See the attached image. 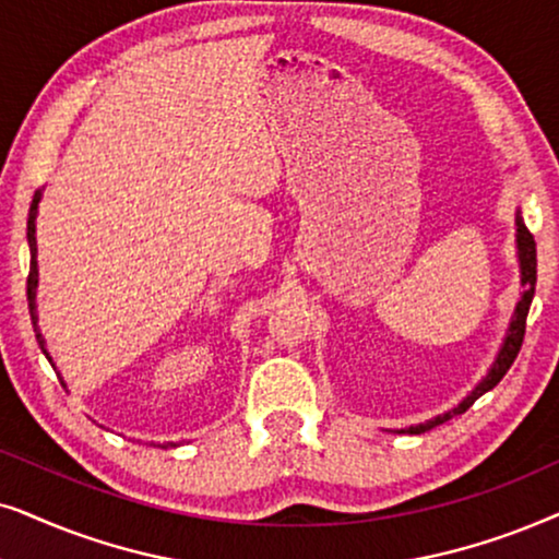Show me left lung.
<instances>
[{
    "label": "left lung",
    "instance_id": "1",
    "mask_svg": "<svg viewBox=\"0 0 559 559\" xmlns=\"http://www.w3.org/2000/svg\"><path fill=\"white\" fill-rule=\"evenodd\" d=\"M516 250H519V271H522L524 294H522V299H519L516 309H513L509 332H506L503 345H501V349H498L493 366H490L486 378H483V381L475 385V389L467 393V396L460 401L455 408H450V412L435 416V419H427L424 424H414V427H406L401 431H408V435H421V431L440 427V424L452 419V416L465 414L467 408H471L475 401L483 396V393H488L490 389H493V385H498V381H501V378L506 376V370L511 368V362L516 360L519 349H522V342H524L526 314H530V307H532V299H534V286H537V242H534V235L530 233V229H526L524 219H522V212H516Z\"/></svg>",
    "mask_w": 559,
    "mask_h": 559
}]
</instances>
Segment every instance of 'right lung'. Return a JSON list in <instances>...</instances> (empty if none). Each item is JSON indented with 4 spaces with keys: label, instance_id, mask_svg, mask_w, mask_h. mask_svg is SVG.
Segmentation results:
<instances>
[{
    "label": "right lung",
    "instance_id": "obj_1",
    "mask_svg": "<svg viewBox=\"0 0 559 559\" xmlns=\"http://www.w3.org/2000/svg\"><path fill=\"white\" fill-rule=\"evenodd\" d=\"M37 202H40V191H35L33 204H29V214H27V245H29V275H27V307H29V317H33V326H35V337L40 342V349L46 353L50 360L48 349H46V340H43L40 330H37V314H35V292H37V240H35V217H37ZM53 366V360H50ZM176 448V444H170Z\"/></svg>",
    "mask_w": 559,
    "mask_h": 559
}]
</instances>
